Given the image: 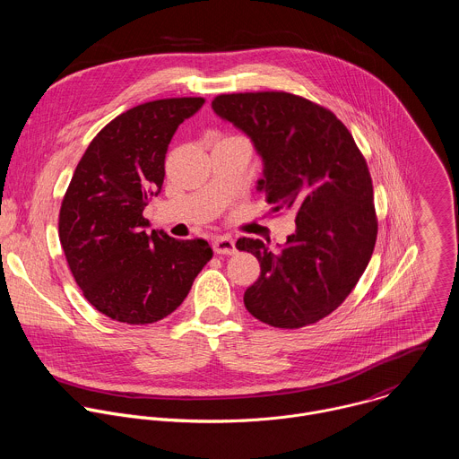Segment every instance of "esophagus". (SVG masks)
<instances>
[{
	"instance_id": "1",
	"label": "esophagus",
	"mask_w": 459,
	"mask_h": 459,
	"mask_svg": "<svg viewBox=\"0 0 459 459\" xmlns=\"http://www.w3.org/2000/svg\"><path fill=\"white\" fill-rule=\"evenodd\" d=\"M212 248H214L216 254L230 255V254L236 252V243H234L230 238H227V236H218V238H214V241H212Z\"/></svg>"
}]
</instances>
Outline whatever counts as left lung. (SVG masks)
<instances>
[{
  "label": "left lung",
  "mask_w": 459,
  "mask_h": 459,
  "mask_svg": "<svg viewBox=\"0 0 459 459\" xmlns=\"http://www.w3.org/2000/svg\"><path fill=\"white\" fill-rule=\"evenodd\" d=\"M212 110L250 138L264 161L257 190L273 211L296 212V232L278 252L261 239H238L236 248L254 254L261 267L245 307L278 329L316 323L345 301L374 252L367 161L331 110L289 92L221 94Z\"/></svg>",
  "instance_id": "8db88e82"
}]
</instances>
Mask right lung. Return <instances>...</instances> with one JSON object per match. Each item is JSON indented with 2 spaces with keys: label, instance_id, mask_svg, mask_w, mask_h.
<instances>
[{
  "label": "right lung",
  "instance_id": "right-lung-1",
  "mask_svg": "<svg viewBox=\"0 0 459 459\" xmlns=\"http://www.w3.org/2000/svg\"><path fill=\"white\" fill-rule=\"evenodd\" d=\"M204 98L149 101L114 117L80 160L59 211V241L87 301L110 319L145 325L174 312L212 257L205 239L147 234L143 211L165 178L178 126Z\"/></svg>",
  "mask_w": 459,
  "mask_h": 459
}]
</instances>
